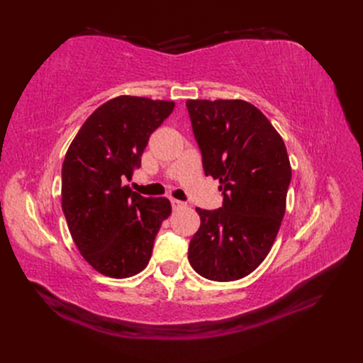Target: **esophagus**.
<instances>
[{
  "label": "esophagus",
  "instance_id": "esophagus-1",
  "mask_svg": "<svg viewBox=\"0 0 363 363\" xmlns=\"http://www.w3.org/2000/svg\"><path fill=\"white\" fill-rule=\"evenodd\" d=\"M171 204L174 208H180V207H186L188 204H186L184 201H180V200H175V199H171Z\"/></svg>",
  "mask_w": 363,
  "mask_h": 363
}]
</instances>
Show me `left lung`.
Listing matches in <instances>:
<instances>
[{"mask_svg":"<svg viewBox=\"0 0 363 363\" xmlns=\"http://www.w3.org/2000/svg\"><path fill=\"white\" fill-rule=\"evenodd\" d=\"M206 175L218 179L223 206L196 207L201 224L188 257L204 279L233 281L269 252L286 208L291 164L284 142L257 107L242 100H188Z\"/></svg>","mask_w":363,"mask_h":363,"instance_id":"left-lung-1","label":"left lung"}]
</instances>
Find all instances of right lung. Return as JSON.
<instances>
[{
	"label": "right lung",
	"mask_w": 363,
	"mask_h": 363,
	"mask_svg": "<svg viewBox=\"0 0 363 363\" xmlns=\"http://www.w3.org/2000/svg\"><path fill=\"white\" fill-rule=\"evenodd\" d=\"M172 111V101L116 96L84 121L65 156L63 213L82 256L104 276L125 279L144 269L171 213L168 199L142 196L125 182Z\"/></svg>",
	"instance_id": "1"
}]
</instances>
